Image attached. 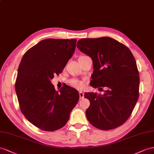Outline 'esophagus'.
Here are the masks:
<instances>
[{"label": "esophagus", "instance_id": "esophagus-1", "mask_svg": "<svg viewBox=\"0 0 154 154\" xmlns=\"http://www.w3.org/2000/svg\"><path fill=\"white\" fill-rule=\"evenodd\" d=\"M79 96H80V99H84V97H85L84 92H82V91H79Z\"/></svg>", "mask_w": 154, "mask_h": 154}]
</instances>
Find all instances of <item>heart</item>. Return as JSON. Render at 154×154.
<instances>
[{"label": "heart", "mask_w": 154, "mask_h": 154, "mask_svg": "<svg viewBox=\"0 0 154 154\" xmlns=\"http://www.w3.org/2000/svg\"><path fill=\"white\" fill-rule=\"evenodd\" d=\"M69 85L72 86L73 87L75 88H82L84 86V83H83L82 81H80L79 80H71L69 81Z\"/></svg>", "instance_id": "obj_1"}]
</instances>
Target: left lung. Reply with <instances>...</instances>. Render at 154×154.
Masks as SVG:
<instances>
[{
  "instance_id": "left-lung-1",
  "label": "left lung",
  "mask_w": 154,
  "mask_h": 154,
  "mask_svg": "<svg viewBox=\"0 0 154 154\" xmlns=\"http://www.w3.org/2000/svg\"><path fill=\"white\" fill-rule=\"evenodd\" d=\"M77 47L93 61L91 86L107 88L103 95L85 94L90 102L87 119L100 130L117 128L130 117L139 98V75L133 54L123 44L108 37L82 38Z\"/></svg>"
}]
</instances>
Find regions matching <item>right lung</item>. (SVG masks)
Returning <instances> with one entry per match:
<instances>
[{
    "instance_id": "add662e5",
    "label": "right lung",
    "mask_w": 154,
    "mask_h": 154,
    "mask_svg": "<svg viewBox=\"0 0 154 154\" xmlns=\"http://www.w3.org/2000/svg\"><path fill=\"white\" fill-rule=\"evenodd\" d=\"M76 42L45 39L26 51L20 61L15 82L20 109L28 121L42 130L63 127L79 99L77 90L65 85L56 91L51 82L72 57Z\"/></svg>"
}]
</instances>
